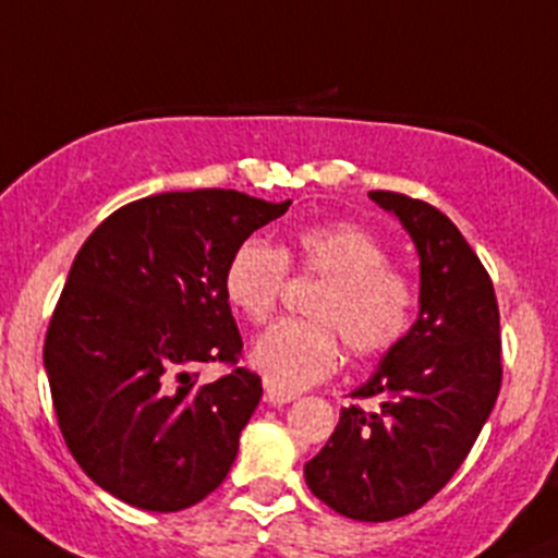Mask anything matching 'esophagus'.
<instances>
[{"instance_id":"34e87169","label":"esophagus","mask_w":558,"mask_h":558,"mask_svg":"<svg viewBox=\"0 0 558 558\" xmlns=\"http://www.w3.org/2000/svg\"><path fill=\"white\" fill-rule=\"evenodd\" d=\"M267 400L275 405H283V403H291V400H296V392H289V389H280L267 381Z\"/></svg>"}]
</instances>
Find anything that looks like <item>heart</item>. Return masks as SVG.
Here are the masks:
<instances>
[{
  "instance_id": "heart-1",
  "label": "heart",
  "mask_w": 558,
  "mask_h": 558,
  "mask_svg": "<svg viewBox=\"0 0 558 558\" xmlns=\"http://www.w3.org/2000/svg\"><path fill=\"white\" fill-rule=\"evenodd\" d=\"M371 231L354 223H311L286 245L240 242L223 272L229 305L251 324H267L286 289L289 267L324 278L305 322H280L253 345L269 384L305 389L338 371L343 340L356 356H381L405 338L414 318V286Z\"/></svg>"
}]
</instances>
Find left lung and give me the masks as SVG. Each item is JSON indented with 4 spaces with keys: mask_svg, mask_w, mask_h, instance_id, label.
Returning a JSON list of instances; mask_svg holds the SVG:
<instances>
[{
    "mask_svg": "<svg viewBox=\"0 0 558 558\" xmlns=\"http://www.w3.org/2000/svg\"><path fill=\"white\" fill-rule=\"evenodd\" d=\"M367 196L403 223L420 253V316L351 392L376 400L340 414L305 463L316 499L381 523L428 505L466 461L501 389L499 302L488 269L445 213L392 191Z\"/></svg>",
    "mask_w": 558,
    "mask_h": 558,
    "instance_id": "8db88e82",
    "label": "left lung"
}]
</instances>
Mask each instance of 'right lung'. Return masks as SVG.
I'll return each instance as SVG.
<instances>
[{"label":"right lung","instance_id":"obj_1","mask_svg":"<svg viewBox=\"0 0 558 558\" xmlns=\"http://www.w3.org/2000/svg\"><path fill=\"white\" fill-rule=\"evenodd\" d=\"M289 207L220 187L158 193L119 207L81 245L43 362L64 445L102 490L177 512L226 480L262 378L240 365L223 272ZM204 361L232 371L198 385Z\"/></svg>","mask_w":558,"mask_h":558}]
</instances>
